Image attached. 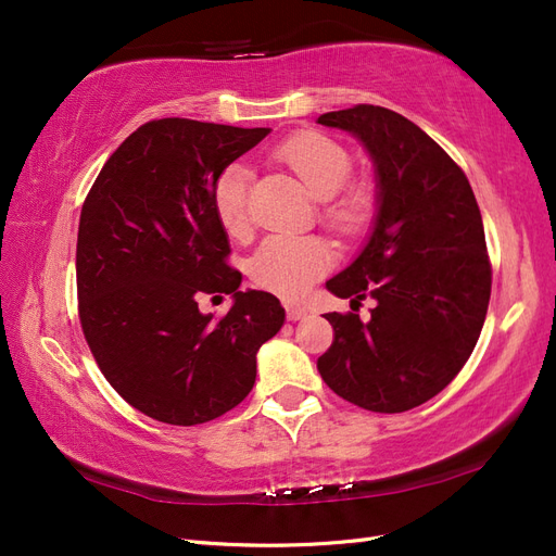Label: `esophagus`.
I'll return each mask as SVG.
<instances>
[{
	"mask_svg": "<svg viewBox=\"0 0 556 556\" xmlns=\"http://www.w3.org/2000/svg\"><path fill=\"white\" fill-rule=\"evenodd\" d=\"M288 319H292V323H296V319H304L308 315V308L304 306H296V304H288Z\"/></svg>",
	"mask_w": 556,
	"mask_h": 556,
	"instance_id": "1",
	"label": "esophagus"
}]
</instances>
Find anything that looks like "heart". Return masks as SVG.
Returning a JSON list of instances; mask_svg holds the SVG:
<instances>
[{
	"instance_id": "b5f03b06",
	"label": "heart",
	"mask_w": 556,
	"mask_h": 556,
	"mask_svg": "<svg viewBox=\"0 0 556 556\" xmlns=\"http://www.w3.org/2000/svg\"><path fill=\"white\" fill-rule=\"evenodd\" d=\"M278 160L290 166L306 185V190L325 201V223L339 231H357L374 206L366 185H345L352 172L348 150L325 134H296L278 148ZM250 169L245 164H229L217 176L213 188V208L223 229L241 237L248 229ZM333 264L331 250L315 237H268L250 260V278L257 288L280 296H299L323 278Z\"/></svg>"
}]
</instances>
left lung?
<instances>
[{"instance_id":"left-lung-1","label":"left lung","mask_w":556,"mask_h":556,"mask_svg":"<svg viewBox=\"0 0 556 556\" xmlns=\"http://www.w3.org/2000/svg\"><path fill=\"white\" fill-rule=\"evenodd\" d=\"M374 162L376 217L359 255L327 290L376 308L327 313L333 343L317 359L331 390L359 408L403 413L454 380L473 352L492 292L482 215L468 178L408 117L359 104L317 117Z\"/></svg>"}]
</instances>
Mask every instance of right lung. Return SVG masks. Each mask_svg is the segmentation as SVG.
<instances>
[{
  "label": "right lung",
  "mask_w": 556,
  "mask_h": 556,
  "mask_svg": "<svg viewBox=\"0 0 556 556\" xmlns=\"http://www.w3.org/2000/svg\"><path fill=\"white\" fill-rule=\"evenodd\" d=\"M268 131L188 117L146 123L83 204V333L113 390L157 422L192 427L239 406L255 384L257 350L285 323L274 294L239 290L213 208L217 176ZM201 293H231L230 313L201 314Z\"/></svg>",
  "instance_id": "right-lung-1"
}]
</instances>
